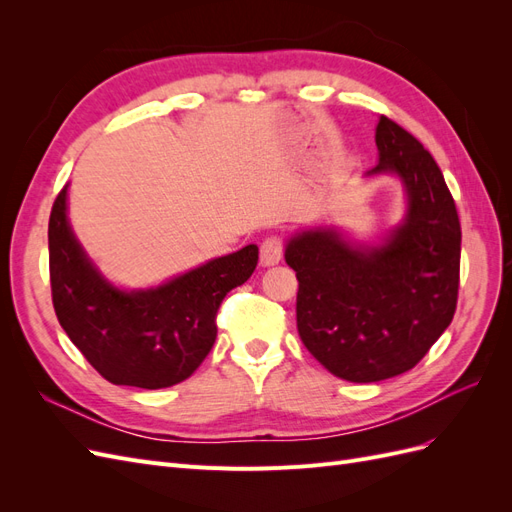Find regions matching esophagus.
Here are the masks:
<instances>
[{
	"mask_svg": "<svg viewBox=\"0 0 512 512\" xmlns=\"http://www.w3.org/2000/svg\"><path fill=\"white\" fill-rule=\"evenodd\" d=\"M284 254V243L280 237H267L260 243V262L265 267H273L282 260Z\"/></svg>",
	"mask_w": 512,
	"mask_h": 512,
	"instance_id": "esophagus-1",
	"label": "esophagus"
}]
</instances>
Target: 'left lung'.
Segmentation results:
<instances>
[{
	"mask_svg": "<svg viewBox=\"0 0 512 512\" xmlns=\"http://www.w3.org/2000/svg\"><path fill=\"white\" fill-rule=\"evenodd\" d=\"M380 162L408 192V215L382 247H352L333 230L292 237L301 342L333 376L378 382L412 369L451 324L459 294L461 226L444 175L421 141L389 117L376 128Z\"/></svg>",
	"mask_w": 512,
	"mask_h": 512,
	"instance_id": "8db88e82",
	"label": "left lung"
}]
</instances>
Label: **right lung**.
Returning <instances> with one entry per match:
<instances>
[{
    "mask_svg": "<svg viewBox=\"0 0 512 512\" xmlns=\"http://www.w3.org/2000/svg\"><path fill=\"white\" fill-rule=\"evenodd\" d=\"M66 190L51 209L49 273L55 314L72 344L113 384L164 389L190 378L218 335L224 297L254 273L258 247L215 258L160 288L123 292L104 280L74 239Z\"/></svg>",
    "mask_w": 512,
    "mask_h": 512,
    "instance_id": "add662e5",
    "label": "right lung"
}]
</instances>
